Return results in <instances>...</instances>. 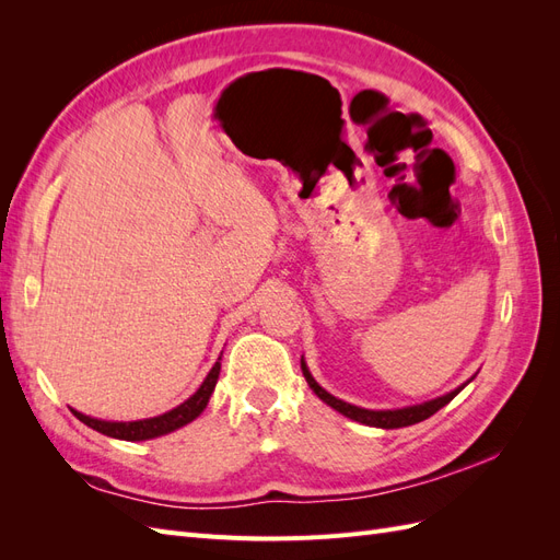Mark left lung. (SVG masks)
I'll return each instance as SVG.
<instances>
[{
  "mask_svg": "<svg viewBox=\"0 0 560 560\" xmlns=\"http://www.w3.org/2000/svg\"><path fill=\"white\" fill-rule=\"evenodd\" d=\"M301 371H303V376H306V381H308L313 393H315L322 401L329 404L331 409H336L338 413L348 416L350 420L362 422V425L383 428V430H395V428L416 425V422L434 416L439 409H442V406H446V404L465 387V385L457 387V389H453V393H448V395H444V397H439V399H432V401H425V404L406 406V409H397V411H369V409H360V406H352V404H346V401H341V399H336L334 395L327 393V389H322V387L315 383V378L311 376L308 366L303 364V362H301Z\"/></svg>",
  "mask_w": 560,
  "mask_h": 560,
  "instance_id": "8db88e82",
  "label": "left lung"
}]
</instances>
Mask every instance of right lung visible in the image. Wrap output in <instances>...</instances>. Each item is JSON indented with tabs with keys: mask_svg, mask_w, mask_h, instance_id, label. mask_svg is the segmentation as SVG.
I'll use <instances>...</instances> for the list:
<instances>
[{
	"mask_svg": "<svg viewBox=\"0 0 560 560\" xmlns=\"http://www.w3.org/2000/svg\"><path fill=\"white\" fill-rule=\"evenodd\" d=\"M219 360H222V358H219ZM219 369H222V362H217L210 369L208 378L202 381V385L196 389V393L189 399H186L184 404H179L177 409L167 411L163 416H156V418L132 420V422H107V420L89 418V416H83V413H79L74 409H72V413L83 422V425H89V428L103 432L107 436H114V439H124V442H142V439H154V436L167 434V432H173V430L186 425V422H191L194 418H198L202 413V409H206V406H208L212 389L217 385Z\"/></svg>",
	"mask_w": 560,
	"mask_h": 560,
	"instance_id": "add662e5",
	"label": "right lung"
}]
</instances>
